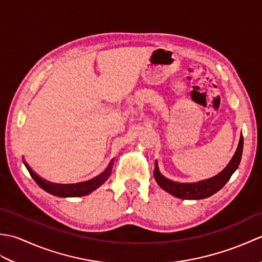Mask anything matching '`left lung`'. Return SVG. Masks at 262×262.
Returning a JSON list of instances; mask_svg holds the SVG:
<instances>
[{
	"mask_svg": "<svg viewBox=\"0 0 262 262\" xmlns=\"http://www.w3.org/2000/svg\"><path fill=\"white\" fill-rule=\"evenodd\" d=\"M242 151H243V136L241 133L240 141H238V145L236 151L233 155L230 163L226 165V168L209 179L202 180L198 182H190V183H183V182H177L172 181L168 178H165L159 170L158 163L155 162V169H154V178L157 180L158 185L169 192L172 196L180 199H189V200H198L204 199L213 196L219 190L223 188L226 182L230 180L232 174L234 173L236 169L238 168V164L241 162L242 158Z\"/></svg>",
	"mask_w": 262,
	"mask_h": 262,
	"instance_id": "obj_1",
	"label": "left lung"
}]
</instances>
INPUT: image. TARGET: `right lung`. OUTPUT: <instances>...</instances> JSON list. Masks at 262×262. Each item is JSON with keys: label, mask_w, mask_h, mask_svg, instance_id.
Listing matches in <instances>:
<instances>
[{"label": "right lung", "mask_w": 262, "mask_h": 262, "mask_svg": "<svg viewBox=\"0 0 262 262\" xmlns=\"http://www.w3.org/2000/svg\"><path fill=\"white\" fill-rule=\"evenodd\" d=\"M25 165L28 169V171H29V173L32 177V179L38 183V186L41 189H43V190L47 191L48 193L54 194V196L66 198V197L86 196V194L91 193L92 191L96 190V189L101 186L103 182L108 180V178L111 174V171H113L114 160L110 161V163L107 166V169H105L102 173H100L99 176L94 177L93 179L89 180V181H84V182L72 183V185H58V183L49 182L45 179H42L41 177H39L26 162H25Z\"/></svg>", "instance_id": "1"}]
</instances>
